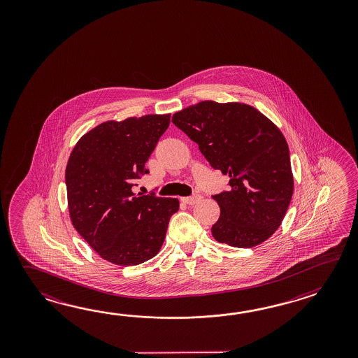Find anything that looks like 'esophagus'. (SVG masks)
<instances>
[{"label":"esophagus","instance_id":"1","mask_svg":"<svg viewBox=\"0 0 358 358\" xmlns=\"http://www.w3.org/2000/svg\"><path fill=\"white\" fill-rule=\"evenodd\" d=\"M202 199V196L201 194H192L189 197H184L182 198V202L184 203H187V205H196L197 202H199Z\"/></svg>","mask_w":358,"mask_h":358}]
</instances>
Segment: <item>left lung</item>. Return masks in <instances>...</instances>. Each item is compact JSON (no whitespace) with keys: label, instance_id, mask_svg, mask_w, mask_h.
Segmentation results:
<instances>
[{"label":"left lung","instance_id":"8db88e82","mask_svg":"<svg viewBox=\"0 0 358 358\" xmlns=\"http://www.w3.org/2000/svg\"><path fill=\"white\" fill-rule=\"evenodd\" d=\"M171 122L197 143L211 168L230 178L229 189L213 196L220 206L213 238L250 248L274 234L293 194L282 131L255 107L213 101L187 107Z\"/></svg>","mask_w":358,"mask_h":358}]
</instances>
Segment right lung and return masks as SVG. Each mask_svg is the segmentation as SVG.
<instances>
[{
	"label": "right lung",
	"instance_id": "right-lung-1",
	"mask_svg": "<svg viewBox=\"0 0 358 358\" xmlns=\"http://www.w3.org/2000/svg\"><path fill=\"white\" fill-rule=\"evenodd\" d=\"M170 124V115L106 122L84 134L65 171L70 219L102 259L139 265L160 251L176 198L133 193L148 174L145 162Z\"/></svg>",
	"mask_w": 358,
	"mask_h": 358
}]
</instances>
